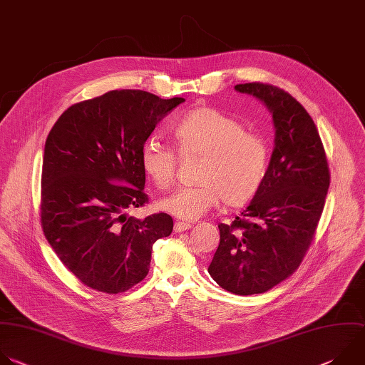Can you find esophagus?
I'll list each match as a JSON object with an SVG mask.
<instances>
[{
	"instance_id": "obj_1",
	"label": "esophagus",
	"mask_w": 365,
	"mask_h": 365,
	"mask_svg": "<svg viewBox=\"0 0 365 365\" xmlns=\"http://www.w3.org/2000/svg\"><path fill=\"white\" fill-rule=\"evenodd\" d=\"M192 227V225L190 223H185V222H176L175 223V232L178 233V232H185V230H187V229H190Z\"/></svg>"
}]
</instances>
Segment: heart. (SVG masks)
Listing matches in <instances>:
<instances>
[{
  "mask_svg": "<svg viewBox=\"0 0 365 365\" xmlns=\"http://www.w3.org/2000/svg\"><path fill=\"white\" fill-rule=\"evenodd\" d=\"M170 135L176 153L155 139L143 145V173L155 187L166 190L175 183L178 158L199 159L197 185L162 199V210L196 220L220 200L226 207H240L257 196L268 169V146L239 120L212 107H197L176 121Z\"/></svg>",
  "mask_w": 365,
  "mask_h": 365,
  "instance_id": "b5f03b06",
  "label": "heart"
}]
</instances>
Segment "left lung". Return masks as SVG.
Masks as SVG:
<instances>
[{"label": "left lung", "mask_w": 365, "mask_h": 365, "mask_svg": "<svg viewBox=\"0 0 365 365\" xmlns=\"http://www.w3.org/2000/svg\"><path fill=\"white\" fill-rule=\"evenodd\" d=\"M271 110L275 148L264 183L232 223L207 268L223 289L264 294L289 278L308 252L329 187V168L312 117L285 90L268 83L236 84Z\"/></svg>", "instance_id": "obj_1"}]
</instances>
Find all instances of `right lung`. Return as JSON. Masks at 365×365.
Instances as JSON below:
<instances>
[{
    "mask_svg": "<svg viewBox=\"0 0 365 365\" xmlns=\"http://www.w3.org/2000/svg\"><path fill=\"white\" fill-rule=\"evenodd\" d=\"M183 101L111 90L70 106L47 136L41 227L63 265L94 291L120 294L143 281L153 244L173 230L168 213L140 220L126 212L149 202L143 145Z\"/></svg>",
    "mask_w": 365,
    "mask_h": 365,
    "instance_id": "1",
    "label": "right lung"
}]
</instances>
